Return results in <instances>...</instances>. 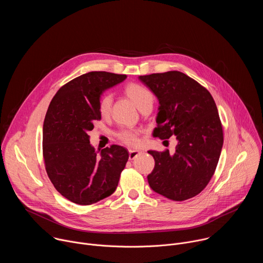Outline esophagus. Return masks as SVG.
<instances>
[{
    "label": "esophagus",
    "mask_w": 263,
    "mask_h": 263,
    "mask_svg": "<svg viewBox=\"0 0 263 263\" xmlns=\"http://www.w3.org/2000/svg\"><path fill=\"white\" fill-rule=\"evenodd\" d=\"M139 154H140V152L137 151V149H130V151H129V159H130V160H133V159L136 158Z\"/></svg>",
    "instance_id": "obj_1"
}]
</instances>
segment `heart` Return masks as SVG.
Here are the masks:
<instances>
[{"instance_id":"obj_1","label":"heart","mask_w":263,"mask_h":263,"mask_svg":"<svg viewBox=\"0 0 263 263\" xmlns=\"http://www.w3.org/2000/svg\"><path fill=\"white\" fill-rule=\"evenodd\" d=\"M125 92L139 109L153 103V93L141 84L129 83L125 87ZM111 105L112 96L108 92L104 93L99 102V114L103 119L110 117ZM139 134L140 131L137 129H122L117 133V138L128 146H137L140 142Z\"/></svg>"}]
</instances>
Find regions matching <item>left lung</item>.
I'll use <instances>...</instances> for the list:
<instances>
[{"instance_id": "8db88e82", "label": "left lung", "mask_w": 263, "mask_h": 263, "mask_svg": "<svg viewBox=\"0 0 263 263\" xmlns=\"http://www.w3.org/2000/svg\"><path fill=\"white\" fill-rule=\"evenodd\" d=\"M159 100L153 136L176 135L175 154L147 151L155 166L147 176L151 189L177 202L199 195L211 180L223 142L222 126L210 92L187 74L171 70L139 76ZM167 141V140H164Z\"/></svg>"}]
</instances>
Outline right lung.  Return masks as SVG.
<instances>
[{"instance_id": "1", "label": "right lung", "mask_w": 263, "mask_h": 263, "mask_svg": "<svg viewBox=\"0 0 263 263\" xmlns=\"http://www.w3.org/2000/svg\"><path fill=\"white\" fill-rule=\"evenodd\" d=\"M126 74L90 71L60 87L52 99L43 129V156L56 191L72 203L91 205L117 190L129 152L121 145H90L88 132L101 120V93Z\"/></svg>"}]
</instances>
